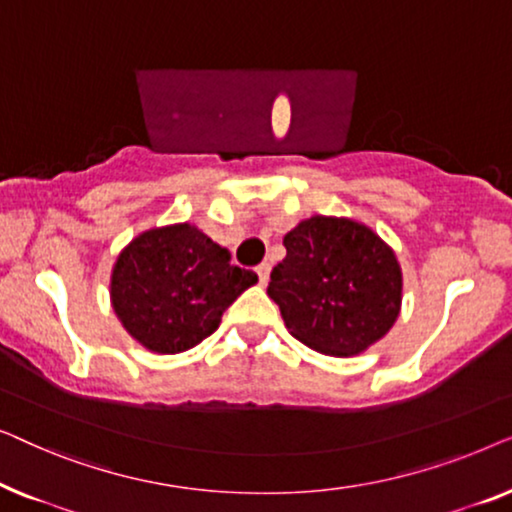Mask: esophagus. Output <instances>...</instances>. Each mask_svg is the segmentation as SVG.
<instances>
[{"label": "esophagus", "mask_w": 512, "mask_h": 512, "mask_svg": "<svg viewBox=\"0 0 512 512\" xmlns=\"http://www.w3.org/2000/svg\"><path fill=\"white\" fill-rule=\"evenodd\" d=\"M256 275H258V282L265 284L270 279V263H261L256 268Z\"/></svg>", "instance_id": "obj_1"}]
</instances>
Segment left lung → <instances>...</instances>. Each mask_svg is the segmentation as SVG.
<instances>
[{"instance_id":"1","label":"left lung","mask_w":512,"mask_h":512,"mask_svg":"<svg viewBox=\"0 0 512 512\" xmlns=\"http://www.w3.org/2000/svg\"><path fill=\"white\" fill-rule=\"evenodd\" d=\"M268 296L293 338L326 356H356L396 324L403 272L394 249L345 216H310L284 235Z\"/></svg>"}]
</instances>
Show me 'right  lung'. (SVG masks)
I'll use <instances>...</instances> for the list:
<instances>
[{
    "instance_id": "obj_1",
    "label": "right lung",
    "mask_w": 512,
    "mask_h": 512,
    "mask_svg": "<svg viewBox=\"0 0 512 512\" xmlns=\"http://www.w3.org/2000/svg\"><path fill=\"white\" fill-rule=\"evenodd\" d=\"M258 282L230 265V251L193 223L151 228L118 254L109 296L118 321L139 345L179 354L200 345L223 312Z\"/></svg>"
}]
</instances>
